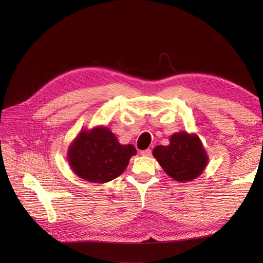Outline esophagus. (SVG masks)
<instances>
[{
	"label": "esophagus",
	"instance_id": "esophagus-1",
	"mask_svg": "<svg viewBox=\"0 0 263 263\" xmlns=\"http://www.w3.org/2000/svg\"><path fill=\"white\" fill-rule=\"evenodd\" d=\"M151 154H153V151H151V149H146V150H142L141 151V155L145 156V157H149V156H151Z\"/></svg>",
	"mask_w": 263,
	"mask_h": 263
}]
</instances>
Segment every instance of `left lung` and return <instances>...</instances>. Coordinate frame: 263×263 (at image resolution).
<instances>
[{"mask_svg":"<svg viewBox=\"0 0 263 263\" xmlns=\"http://www.w3.org/2000/svg\"><path fill=\"white\" fill-rule=\"evenodd\" d=\"M153 155L164 172L179 182L200 177L209 161L201 139L186 132L173 134L169 146H157Z\"/></svg>","mask_w":263,"mask_h":263,"instance_id":"1","label":"left lung"}]
</instances>
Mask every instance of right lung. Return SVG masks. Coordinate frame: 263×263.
I'll list each match as a JSON object with an SVG mask.
<instances>
[{"label": "right lung", "mask_w": 263, "mask_h": 263, "mask_svg": "<svg viewBox=\"0 0 263 263\" xmlns=\"http://www.w3.org/2000/svg\"><path fill=\"white\" fill-rule=\"evenodd\" d=\"M136 155L133 145H121L107 127L82 130L68 150V162L78 177L89 182L105 183L125 171Z\"/></svg>", "instance_id": "right-lung-1"}]
</instances>
